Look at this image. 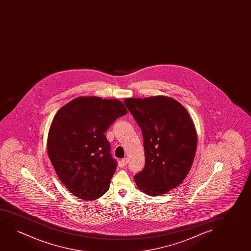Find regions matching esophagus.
Returning a JSON list of instances; mask_svg holds the SVG:
<instances>
[{
  "label": "esophagus",
  "instance_id": "34e87169",
  "mask_svg": "<svg viewBox=\"0 0 251 251\" xmlns=\"http://www.w3.org/2000/svg\"><path fill=\"white\" fill-rule=\"evenodd\" d=\"M127 162H128L127 158H123V159L120 161L121 166H125V165H127Z\"/></svg>",
  "mask_w": 251,
  "mask_h": 251
}]
</instances>
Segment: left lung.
Masks as SVG:
<instances>
[{
	"instance_id": "obj_1",
	"label": "left lung",
	"mask_w": 251,
	"mask_h": 251,
	"mask_svg": "<svg viewBox=\"0 0 251 251\" xmlns=\"http://www.w3.org/2000/svg\"><path fill=\"white\" fill-rule=\"evenodd\" d=\"M124 103L142 131L145 167L134 176L148 196L168 193L182 183L192 166L197 134L184 107L165 96L126 99Z\"/></svg>"
}]
</instances>
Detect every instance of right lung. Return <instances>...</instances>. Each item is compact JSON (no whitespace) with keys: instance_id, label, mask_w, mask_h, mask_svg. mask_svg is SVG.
<instances>
[{"instance_id":"1","label":"right lung","mask_w":251,"mask_h":251,"mask_svg":"<svg viewBox=\"0 0 251 251\" xmlns=\"http://www.w3.org/2000/svg\"><path fill=\"white\" fill-rule=\"evenodd\" d=\"M127 113L120 100L79 97L55 114L49 130V158L74 196L93 201L108 191L117 161L104 133Z\"/></svg>"}]
</instances>
